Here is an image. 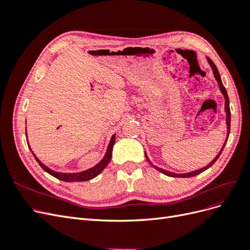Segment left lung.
<instances>
[{
	"instance_id": "obj_1",
	"label": "left lung",
	"mask_w": 250,
	"mask_h": 250,
	"mask_svg": "<svg viewBox=\"0 0 250 250\" xmlns=\"http://www.w3.org/2000/svg\"><path fill=\"white\" fill-rule=\"evenodd\" d=\"M207 59H208V64H209L210 67H211V71H213L214 77H215V79H216V81H217V83H218V85H219V89H220V92H221V94L223 95L224 100H225V103H224V110H225V113H226V128H228V132H226V139H225V142H224V144H223V146H222L221 150L219 151V153L216 155V157H215L214 160L211 161L208 165H207L206 167H203V168H201V169L195 170V171H192V172H188V173H174V172H170V171H168V170H165V169H163V168L157 167V166H155V165H153L152 163H151V161L149 160V157H148L147 153L145 152V156H146V158H147V161L149 162V164H150L151 166H152V167H153L154 169H156L157 171H160L161 173L165 174V175L170 176V177H192V176L198 175V174L202 173L203 171L208 170V168H210L211 166H213V165L215 164V162L218 160L219 156H220V154H221V152H222V150L224 149V147H225V145H226V142H228V140H229V130H230V109H229V96H228V92H226V89H225V87H224V85H223L221 77H220V74H219V72H218L217 66L215 65V63H214L213 62H211V59H210L209 57H207Z\"/></svg>"
}]
</instances>
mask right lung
Listing matches in <instances>:
<instances>
[{"instance_id":"right-lung-1","label":"right lung","mask_w":250,"mask_h":250,"mask_svg":"<svg viewBox=\"0 0 250 250\" xmlns=\"http://www.w3.org/2000/svg\"><path fill=\"white\" fill-rule=\"evenodd\" d=\"M115 142H116V133L111 137L110 142H109L107 149H106V152H105V155H104L102 160L99 163H98L96 166H94V167L89 168L87 170H84V171H81V172H76V173H62V172H57V171L50 169L49 167H47L46 165H43L39 160V158H37V156L33 153V151L31 150V148H30V146H29V148H30V150H31V152H32L34 158L36 160V162L39 163L41 167L47 173H49L50 175L54 176L55 178H57L59 180L66 181V183H73V181H86V180L93 179L96 176L99 175V174L105 169V167H106V166L109 164V162L111 160L112 148H113V145H115ZM27 143H28V139H27Z\"/></svg>"}]
</instances>
